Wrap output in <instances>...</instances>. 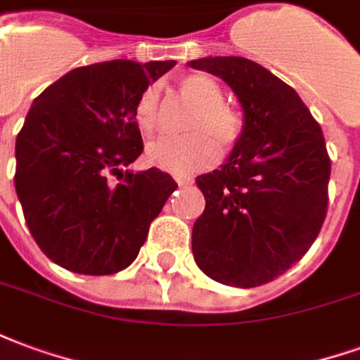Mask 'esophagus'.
<instances>
[{
    "instance_id": "obj_1",
    "label": "esophagus",
    "mask_w": 360,
    "mask_h": 360,
    "mask_svg": "<svg viewBox=\"0 0 360 360\" xmlns=\"http://www.w3.org/2000/svg\"><path fill=\"white\" fill-rule=\"evenodd\" d=\"M175 183L179 187H188V185H193V179L191 177H175Z\"/></svg>"
}]
</instances>
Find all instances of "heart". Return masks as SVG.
<instances>
[{
    "label": "heart",
    "mask_w": 360,
    "mask_h": 360,
    "mask_svg": "<svg viewBox=\"0 0 360 360\" xmlns=\"http://www.w3.org/2000/svg\"><path fill=\"white\" fill-rule=\"evenodd\" d=\"M181 96L195 103L188 129L183 136H160L146 146V162L173 175H191L216 164L219 152H231L243 136L239 113L224 103V92L212 77L187 75L179 82ZM160 119V90L150 84L134 103V121L144 133H152Z\"/></svg>",
    "instance_id": "1"
}]
</instances>
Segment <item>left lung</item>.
<instances>
[{
  "instance_id": "1",
  "label": "left lung",
  "mask_w": 360,
  "mask_h": 360,
  "mask_svg": "<svg viewBox=\"0 0 360 360\" xmlns=\"http://www.w3.org/2000/svg\"><path fill=\"white\" fill-rule=\"evenodd\" d=\"M243 110V136L219 169L196 177L206 208L193 226L198 268L224 285L258 287L289 270L320 233L330 158L299 94L245 58H200Z\"/></svg>"
}]
</instances>
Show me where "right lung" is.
<instances>
[{
  "mask_svg": "<svg viewBox=\"0 0 360 360\" xmlns=\"http://www.w3.org/2000/svg\"><path fill=\"white\" fill-rule=\"evenodd\" d=\"M175 61L113 59L79 67L32 102L15 142V188L30 233L51 262L86 276L133 264L177 183L150 167L134 103ZM110 172L118 175L113 186Z\"/></svg>",
  "mask_w": 360,
  "mask_h": 360,
  "instance_id": "1",
  "label": "right lung"
}]
</instances>
